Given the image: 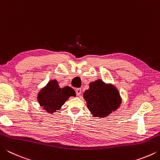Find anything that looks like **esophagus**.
Instances as JSON below:
<instances>
[{
	"label": "esophagus",
	"instance_id": "1",
	"mask_svg": "<svg viewBox=\"0 0 160 160\" xmlns=\"http://www.w3.org/2000/svg\"><path fill=\"white\" fill-rule=\"evenodd\" d=\"M75 92H76L77 95L79 96V95H80L81 92H82V90H81V88H78V89H76V90H75Z\"/></svg>",
	"mask_w": 160,
	"mask_h": 160
}]
</instances>
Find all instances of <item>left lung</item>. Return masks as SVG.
<instances>
[{
    "label": "left lung",
    "instance_id": "8db88e82",
    "mask_svg": "<svg viewBox=\"0 0 160 160\" xmlns=\"http://www.w3.org/2000/svg\"><path fill=\"white\" fill-rule=\"evenodd\" d=\"M88 108L94 117L99 118L109 116L118 109L122 103L118 90L111 83L98 79L90 83V88L83 93Z\"/></svg>",
    "mask_w": 160,
    "mask_h": 160
}]
</instances>
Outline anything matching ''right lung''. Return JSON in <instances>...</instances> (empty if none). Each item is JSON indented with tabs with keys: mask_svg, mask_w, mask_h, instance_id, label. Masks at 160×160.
<instances>
[{
	"mask_svg": "<svg viewBox=\"0 0 160 160\" xmlns=\"http://www.w3.org/2000/svg\"><path fill=\"white\" fill-rule=\"evenodd\" d=\"M75 92L70 87L61 88L56 80H51L39 91L37 101L46 112L53 113L59 110L70 97H75Z\"/></svg>",
	"mask_w": 160,
	"mask_h": 160,
	"instance_id": "obj_1",
	"label": "right lung"
}]
</instances>
